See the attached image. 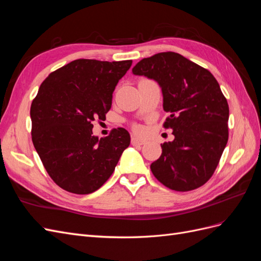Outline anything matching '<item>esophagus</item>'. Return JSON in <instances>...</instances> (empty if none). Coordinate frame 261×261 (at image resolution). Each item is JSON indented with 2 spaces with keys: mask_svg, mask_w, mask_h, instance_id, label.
Here are the masks:
<instances>
[{
  "mask_svg": "<svg viewBox=\"0 0 261 261\" xmlns=\"http://www.w3.org/2000/svg\"><path fill=\"white\" fill-rule=\"evenodd\" d=\"M145 143H146V140H144V139L135 137V136L132 137V145H134V146H140V145H144Z\"/></svg>",
  "mask_w": 261,
  "mask_h": 261,
  "instance_id": "1",
  "label": "esophagus"
}]
</instances>
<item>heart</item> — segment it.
<instances>
[{"label": "heart", "mask_w": 261, "mask_h": 261, "mask_svg": "<svg viewBox=\"0 0 261 261\" xmlns=\"http://www.w3.org/2000/svg\"><path fill=\"white\" fill-rule=\"evenodd\" d=\"M135 129H136L137 132H140V130H141V127H140V126L137 125V126H135Z\"/></svg>", "instance_id": "heart-1"}]
</instances>
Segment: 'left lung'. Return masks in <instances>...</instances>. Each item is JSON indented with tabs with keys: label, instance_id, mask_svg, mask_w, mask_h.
Returning a JSON list of instances; mask_svg holds the SVG:
<instances>
[{
	"label": "left lung",
	"instance_id": "8db88e82",
	"mask_svg": "<svg viewBox=\"0 0 261 261\" xmlns=\"http://www.w3.org/2000/svg\"><path fill=\"white\" fill-rule=\"evenodd\" d=\"M133 74L159 84L163 126L174 140L161 145L159 159L150 165L154 177L176 192L202 186L217 169L228 139V105L208 69L175 52H162L139 61Z\"/></svg>",
	"mask_w": 261,
	"mask_h": 261
}]
</instances>
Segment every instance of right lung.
<instances>
[{"label":"right lung","instance_id":"1","mask_svg":"<svg viewBox=\"0 0 261 261\" xmlns=\"http://www.w3.org/2000/svg\"><path fill=\"white\" fill-rule=\"evenodd\" d=\"M132 63L75 60L46 77L31 103L34 146L50 177L69 193L96 192L129 146L125 128L99 138L91 123L106 120L115 87Z\"/></svg>","mask_w":261,"mask_h":261}]
</instances>
